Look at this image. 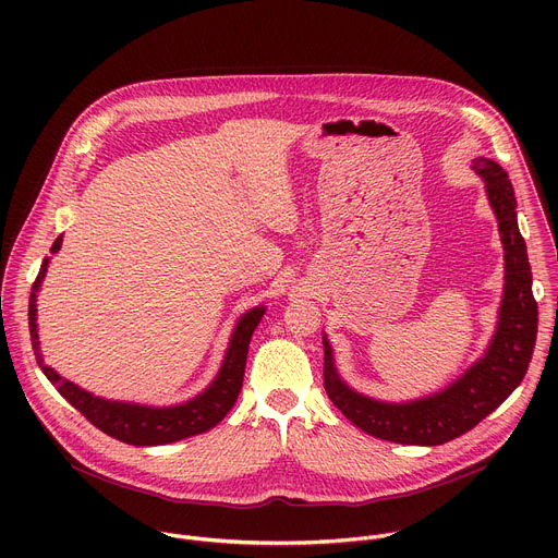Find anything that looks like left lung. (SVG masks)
<instances>
[{
	"label": "left lung",
	"instance_id": "obj_1",
	"mask_svg": "<svg viewBox=\"0 0 558 558\" xmlns=\"http://www.w3.org/2000/svg\"><path fill=\"white\" fill-rule=\"evenodd\" d=\"M472 170L486 183L488 203L497 216L506 252L504 300L499 306L497 331L486 355L444 390L415 402L395 404L373 400V397L347 386L338 375L331 344L323 338L325 390L329 400L347 420L373 437L411 446L446 444L468 433L501 407L525 377L532 360L538 308L532 295L527 247L517 222L514 190L506 170L490 158H474Z\"/></svg>",
	"mask_w": 558,
	"mask_h": 558
}]
</instances>
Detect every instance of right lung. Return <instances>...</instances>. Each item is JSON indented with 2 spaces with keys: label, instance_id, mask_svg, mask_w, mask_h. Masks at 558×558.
Wrapping results in <instances>:
<instances>
[{
  "label": "right lung",
  "instance_id": "right-lung-1",
  "mask_svg": "<svg viewBox=\"0 0 558 558\" xmlns=\"http://www.w3.org/2000/svg\"><path fill=\"white\" fill-rule=\"evenodd\" d=\"M61 241L63 235H59L52 243L50 247L52 254L59 252ZM46 269H48V258L39 269V276L33 284L31 302H28V327H31L33 351L44 375L93 426H97L99 430H104L106 435L123 444L161 446V444H172L185 437L207 433L218 422H222V417L235 404L238 392L243 388L250 342L258 323L263 320L265 306H256L247 311L241 320H238L216 379L201 395H196L194 400L177 407H166V409L130 404V402H110L106 397H95L93 392L63 379L54 368L44 364V357L39 351V333H37V291L41 287Z\"/></svg>",
  "mask_w": 558,
  "mask_h": 558
}]
</instances>
